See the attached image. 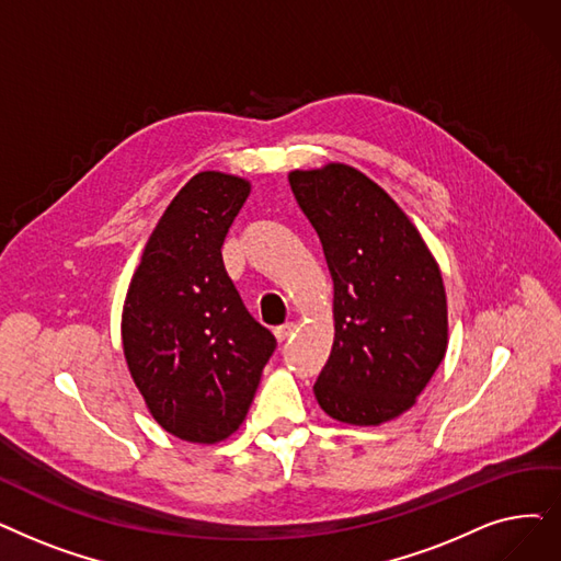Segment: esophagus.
Wrapping results in <instances>:
<instances>
[{"label":"esophagus","instance_id":"34e87169","mask_svg":"<svg viewBox=\"0 0 561 561\" xmlns=\"http://www.w3.org/2000/svg\"><path fill=\"white\" fill-rule=\"evenodd\" d=\"M296 332V325L294 323H284V325H279V328H275V336H277V341H286L290 334Z\"/></svg>","mask_w":561,"mask_h":561}]
</instances>
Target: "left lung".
<instances>
[{
  "mask_svg": "<svg viewBox=\"0 0 561 561\" xmlns=\"http://www.w3.org/2000/svg\"><path fill=\"white\" fill-rule=\"evenodd\" d=\"M288 183L323 242L334 284V341L316 401L353 426L397 420L447 353L440 267L410 217L359 169H294Z\"/></svg>",
  "mask_w": 561,
  "mask_h": 561,
  "instance_id": "obj_1",
  "label": "left lung"
}]
</instances>
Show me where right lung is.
Wrapping results in <instances>:
<instances>
[{
	"instance_id": "add662e5",
	"label": "right lung",
	"mask_w": 561,
	"mask_h": 561,
	"mask_svg": "<svg viewBox=\"0 0 561 561\" xmlns=\"http://www.w3.org/2000/svg\"><path fill=\"white\" fill-rule=\"evenodd\" d=\"M250 190L233 174H194L146 242L121 313L139 394L185 443L215 445L238 431L277 346L222 263V242Z\"/></svg>"
}]
</instances>
